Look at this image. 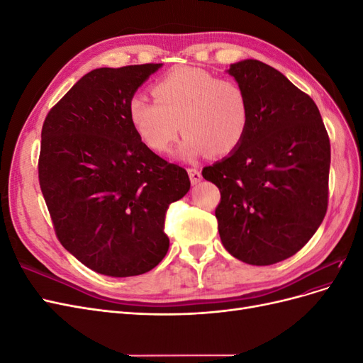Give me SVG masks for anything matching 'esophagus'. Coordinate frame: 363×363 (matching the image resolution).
I'll list each match as a JSON object with an SVG mask.
<instances>
[{
    "label": "esophagus",
    "instance_id": "1",
    "mask_svg": "<svg viewBox=\"0 0 363 363\" xmlns=\"http://www.w3.org/2000/svg\"><path fill=\"white\" fill-rule=\"evenodd\" d=\"M188 174H189V179H191V183L192 184H196V183H200L201 182V171L200 169H196V168H189L188 169Z\"/></svg>",
    "mask_w": 363,
    "mask_h": 363
}]
</instances>
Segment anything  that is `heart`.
<instances>
[{
	"label": "heart",
	"instance_id": "heart-1",
	"mask_svg": "<svg viewBox=\"0 0 363 363\" xmlns=\"http://www.w3.org/2000/svg\"><path fill=\"white\" fill-rule=\"evenodd\" d=\"M152 96L136 94L128 118L140 140L155 152H168L179 138L182 157L228 156L242 144L251 124L245 87L203 68L180 67L152 86Z\"/></svg>",
	"mask_w": 363,
	"mask_h": 363
}]
</instances>
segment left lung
Masks as SVG:
<instances>
[{
    "mask_svg": "<svg viewBox=\"0 0 363 363\" xmlns=\"http://www.w3.org/2000/svg\"><path fill=\"white\" fill-rule=\"evenodd\" d=\"M228 74L248 92L251 124L240 147L203 177L221 192L215 216L224 248L250 265H272L323 223L330 140L312 98L280 71L247 59Z\"/></svg>",
    "mask_w": 363,
    "mask_h": 363,
    "instance_id": "left-lung-1",
    "label": "left lung"
}]
</instances>
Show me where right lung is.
Returning a JSON list of instances; mask_svg holds the SVG:
<instances>
[{"instance_id":"obj_1","label":"right lung","mask_w":363,"mask_h":363,"mask_svg":"<svg viewBox=\"0 0 363 363\" xmlns=\"http://www.w3.org/2000/svg\"><path fill=\"white\" fill-rule=\"evenodd\" d=\"M162 63L83 75L42 125L39 184L60 244L111 277L148 272L167 256L164 215L188 194V172L152 152L128 101Z\"/></svg>"}]
</instances>
